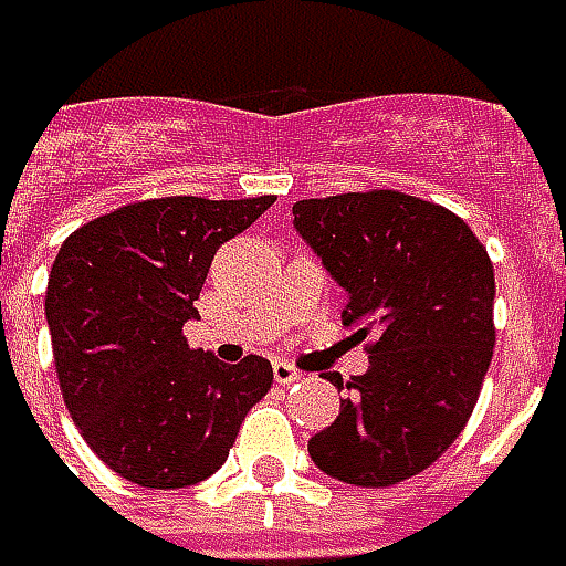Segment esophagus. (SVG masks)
<instances>
[{"mask_svg":"<svg viewBox=\"0 0 566 566\" xmlns=\"http://www.w3.org/2000/svg\"><path fill=\"white\" fill-rule=\"evenodd\" d=\"M298 378H302V375L295 371L293 365H286V361H273V380H276V384H283V387H286V384H295Z\"/></svg>","mask_w":566,"mask_h":566,"instance_id":"obj_1","label":"esophagus"}]
</instances>
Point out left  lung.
Listing matches in <instances>:
<instances>
[{"instance_id":"1","label":"left lung","mask_w":566,"mask_h":566,"mask_svg":"<svg viewBox=\"0 0 566 566\" xmlns=\"http://www.w3.org/2000/svg\"><path fill=\"white\" fill-rule=\"evenodd\" d=\"M293 227L346 293L343 324L371 337L368 371L308 453L346 485L387 489L428 469L472 416L494 349L489 251L447 207L402 191L293 205Z\"/></svg>"}]
</instances>
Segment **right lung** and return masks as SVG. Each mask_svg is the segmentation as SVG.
Returning <instances> with one entry per match:
<instances>
[{"label":"right lung","mask_w":566,"mask_h":566,"mask_svg":"<svg viewBox=\"0 0 566 566\" xmlns=\"http://www.w3.org/2000/svg\"><path fill=\"white\" fill-rule=\"evenodd\" d=\"M271 205L138 201L75 229L55 254L46 324L62 397L91 450L142 489L213 475L271 390L268 359L227 365L182 337L217 249Z\"/></svg>","instance_id":"right-lung-1"}]
</instances>
